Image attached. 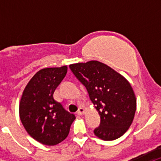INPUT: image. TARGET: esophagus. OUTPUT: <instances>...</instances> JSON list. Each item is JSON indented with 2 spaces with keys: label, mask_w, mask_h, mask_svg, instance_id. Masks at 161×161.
Listing matches in <instances>:
<instances>
[{
  "label": "esophagus",
  "mask_w": 161,
  "mask_h": 161,
  "mask_svg": "<svg viewBox=\"0 0 161 161\" xmlns=\"http://www.w3.org/2000/svg\"><path fill=\"white\" fill-rule=\"evenodd\" d=\"M84 112H85V109H84V108L80 107L79 109H78V110H77V112H76V113H77V114L81 115V114H83Z\"/></svg>",
  "instance_id": "esophagus-1"
}]
</instances>
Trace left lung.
I'll list each match as a JSON object with an SVG mask.
<instances>
[{"label": "left lung", "instance_id": "obj_1", "mask_svg": "<svg viewBox=\"0 0 161 161\" xmlns=\"http://www.w3.org/2000/svg\"><path fill=\"white\" fill-rule=\"evenodd\" d=\"M81 82L101 118L93 130L103 140H114L128 130L136 110L134 91L122 75L107 65L92 60L69 65Z\"/></svg>", "mask_w": 161, "mask_h": 161}]
</instances>
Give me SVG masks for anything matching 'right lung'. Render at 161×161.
Here are the masks:
<instances>
[{
  "label": "right lung",
  "instance_id": "right-lung-1",
  "mask_svg": "<svg viewBox=\"0 0 161 161\" xmlns=\"http://www.w3.org/2000/svg\"><path fill=\"white\" fill-rule=\"evenodd\" d=\"M67 66L38 71L25 86L20 102V119L30 136L53 146L64 140L76 116L54 99V92L65 77Z\"/></svg>",
  "mask_w": 161,
  "mask_h": 161
}]
</instances>
